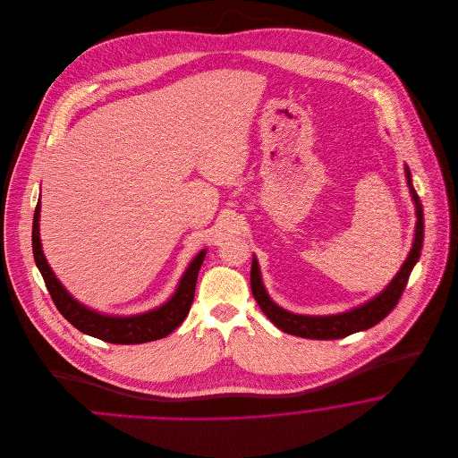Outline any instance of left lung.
<instances>
[{
	"mask_svg": "<svg viewBox=\"0 0 458 458\" xmlns=\"http://www.w3.org/2000/svg\"><path fill=\"white\" fill-rule=\"evenodd\" d=\"M405 176H407V183H409V189H411V194L415 202L417 223H415L414 245L409 252V258L405 259L403 266L393 278L392 284H388L379 295L370 299L369 302L359 305L347 312L335 314V316H302V314H293V312L284 310L269 299V295L266 293V288L262 284L259 264L254 258L252 267H250L252 295L261 307L262 312L269 318V321L273 325H276V327H280L284 333L302 336V338L336 340V338H345L357 331L369 329L374 325H377L379 321H383L392 312L407 286L415 262L419 261V258H420V249H422V240H424L422 204L415 192L412 178H411V170L407 166H405Z\"/></svg>",
	"mask_w": 458,
	"mask_h": 458,
	"instance_id": "left-lung-1",
	"label": "left lung"
}]
</instances>
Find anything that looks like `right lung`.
<instances>
[{
  "instance_id": "1",
  "label": "right lung",
  "mask_w": 458,
  "mask_h": 458,
  "mask_svg": "<svg viewBox=\"0 0 458 458\" xmlns=\"http://www.w3.org/2000/svg\"><path fill=\"white\" fill-rule=\"evenodd\" d=\"M39 211H41V204L38 202L34 211V223H32L34 261L43 275L44 284L56 309L62 312V316L72 327H77L79 331L86 333L89 336L99 338L108 344L135 345V344H146V342L165 338L183 323L194 301L197 275H199L200 264L204 261L206 250H200L189 264L174 297L166 304L153 309L149 312L129 316V318L105 316L96 310H90L86 305L79 304L51 271L41 249Z\"/></svg>"
}]
</instances>
